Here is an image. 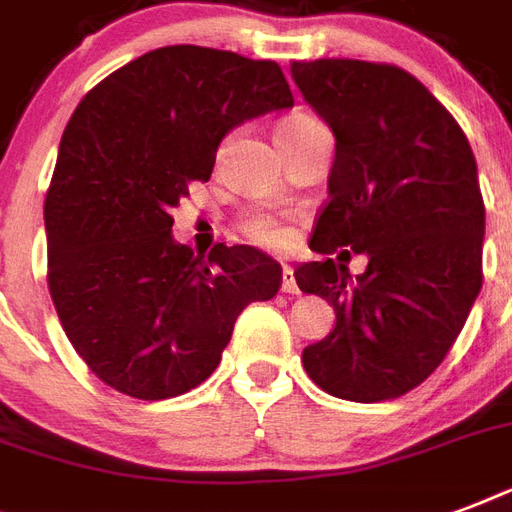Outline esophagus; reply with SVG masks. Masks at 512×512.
I'll list each match as a JSON object with an SVG mask.
<instances>
[{"instance_id":"34e87169","label":"esophagus","mask_w":512,"mask_h":512,"mask_svg":"<svg viewBox=\"0 0 512 512\" xmlns=\"http://www.w3.org/2000/svg\"><path fill=\"white\" fill-rule=\"evenodd\" d=\"M281 292H287V295H300V287H297L295 281V271H292L289 265L281 268Z\"/></svg>"}]
</instances>
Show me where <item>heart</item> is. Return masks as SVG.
I'll return each mask as SVG.
<instances>
[{"label":"heart","instance_id":"obj_1","mask_svg":"<svg viewBox=\"0 0 512 512\" xmlns=\"http://www.w3.org/2000/svg\"><path fill=\"white\" fill-rule=\"evenodd\" d=\"M292 122H311V116H292L284 124ZM239 231L244 239L265 249L287 247L289 239H292V225H289L287 217L268 212V209H252V212H247V215L241 217Z\"/></svg>","mask_w":512,"mask_h":512}]
</instances>
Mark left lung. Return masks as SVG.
<instances>
[{"instance_id":"1","label":"left lung","mask_w":512,"mask_h":512,"mask_svg":"<svg viewBox=\"0 0 512 512\" xmlns=\"http://www.w3.org/2000/svg\"><path fill=\"white\" fill-rule=\"evenodd\" d=\"M289 71L335 135L311 249L348 246L369 260L356 279L332 257L295 268L297 287L337 316L303 350L305 372L345 401L404 396L436 372L481 292L476 156L454 116L404 68L329 58Z\"/></svg>"}]
</instances>
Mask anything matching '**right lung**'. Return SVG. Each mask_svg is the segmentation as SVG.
<instances>
[{"label":"right lung","instance_id":"right-lung-1","mask_svg":"<svg viewBox=\"0 0 512 512\" xmlns=\"http://www.w3.org/2000/svg\"><path fill=\"white\" fill-rule=\"evenodd\" d=\"M295 106L273 60L196 44L140 55L76 106L44 199L47 284L84 364L124 396L162 401L220 364L233 321L271 300L281 265L172 236V209L209 180L233 127Z\"/></svg>","mask_w":512,"mask_h":512}]
</instances>
